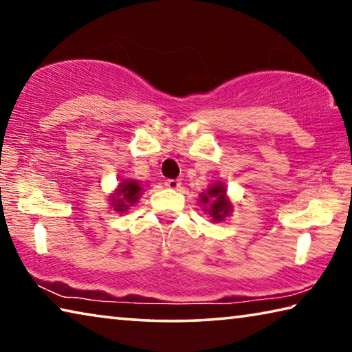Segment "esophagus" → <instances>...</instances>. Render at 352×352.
<instances>
[{
	"label": "esophagus",
	"instance_id": "esophagus-1",
	"mask_svg": "<svg viewBox=\"0 0 352 352\" xmlns=\"http://www.w3.org/2000/svg\"><path fill=\"white\" fill-rule=\"evenodd\" d=\"M164 186L169 189H178L182 186V182L177 180V178H169V180L164 182Z\"/></svg>",
	"mask_w": 352,
	"mask_h": 352
}]
</instances>
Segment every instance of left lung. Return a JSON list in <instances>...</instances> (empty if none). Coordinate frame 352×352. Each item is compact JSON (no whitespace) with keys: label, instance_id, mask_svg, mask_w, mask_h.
<instances>
[{"label":"left lung","instance_id":"left-lung-1","mask_svg":"<svg viewBox=\"0 0 352 352\" xmlns=\"http://www.w3.org/2000/svg\"><path fill=\"white\" fill-rule=\"evenodd\" d=\"M226 189L223 188V184H214L210 189L206 190V194H201V201L204 204H210V208H208V211L210 212V216L214 220H222L226 216H228L230 211H231V204L228 200H226Z\"/></svg>","mask_w":352,"mask_h":352}]
</instances>
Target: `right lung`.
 Here are the masks:
<instances>
[{"instance_id":"obj_1","label":"right lung","mask_w":352,"mask_h":352,"mask_svg":"<svg viewBox=\"0 0 352 352\" xmlns=\"http://www.w3.org/2000/svg\"><path fill=\"white\" fill-rule=\"evenodd\" d=\"M141 186L138 182L135 180H127L119 184V189L116 190V197H111V205L115 208V211L124 212L129 210L130 205L136 204V200L140 197Z\"/></svg>"}]
</instances>
